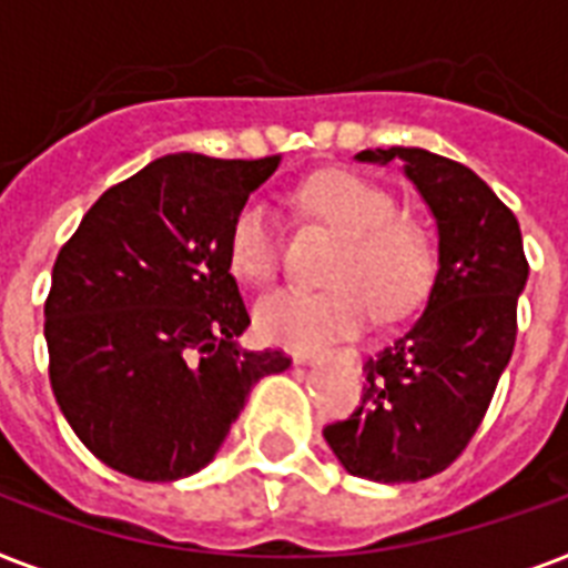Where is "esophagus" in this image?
Wrapping results in <instances>:
<instances>
[{"mask_svg": "<svg viewBox=\"0 0 568 568\" xmlns=\"http://www.w3.org/2000/svg\"><path fill=\"white\" fill-rule=\"evenodd\" d=\"M294 359H297V363H303V365H315V363H321V359H324V354H294Z\"/></svg>", "mask_w": 568, "mask_h": 568, "instance_id": "obj_1", "label": "esophagus"}]
</instances>
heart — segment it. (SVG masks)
Wrapping results in <instances>:
<instances>
[{
	"label": "heart",
	"instance_id": "obj_1",
	"mask_svg": "<svg viewBox=\"0 0 568 568\" xmlns=\"http://www.w3.org/2000/svg\"><path fill=\"white\" fill-rule=\"evenodd\" d=\"M306 217L338 232L324 288H280L256 306L258 333L292 351H310L383 321L404 318L427 297L436 276V244L424 223L397 214L379 182L351 171H327L294 191ZM226 256L247 283L265 285L280 267V230L262 200H247L230 223Z\"/></svg>",
	"mask_w": 568,
	"mask_h": 568
}]
</instances>
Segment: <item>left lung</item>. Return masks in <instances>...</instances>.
<instances>
[{"instance_id": "1", "label": "left lung", "mask_w": 568, "mask_h": 568, "mask_svg": "<svg viewBox=\"0 0 568 568\" xmlns=\"http://www.w3.org/2000/svg\"><path fill=\"white\" fill-rule=\"evenodd\" d=\"M356 159L404 162L439 223V274L422 318L365 359L359 406L324 436L351 475L413 484L448 468L484 422L516 347L528 258L516 214L466 164L418 146Z\"/></svg>"}]
</instances>
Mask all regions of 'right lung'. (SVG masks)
Returning a JSON list of instances; mask_svg holds the SVG:
<instances>
[{
    "instance_id": "obj_1",
    "label": "right lung",
    "mask_w": 568,
    "mask_h": 568,
    "mask_svg": "<svg viewBox=\"0 0 568 568\" xmlns=\"http://www.w3.org/2000/svg\"><path fill=\"white\" fill-rule=\"evenodd\" d=\"M267 159H155L111 185L58 250L43 303L49 383L93 457L138 480L214 457L250 386L283 351H247L230 223L276 171Z\"/></svg>"
}]
</instances>
